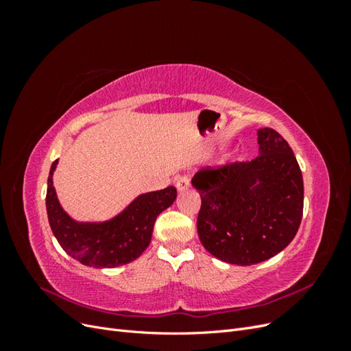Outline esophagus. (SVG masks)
Wrapping results in <instances>:
<instances>
[{
  "mask_svg": "<svg viewBox=\"0 0 351 351\" xmlns=\"http://www.w3.org/2000/svg\"><path fill=\"white\" fill-rule=\"evenodd\" d=\"M189 186H190V177L189 176H182V177L177 178L176 187H177V190H178L180 193L184 192V190H187Z\"/></svg>",
  "mask_w": 351,
  "mask_h": 351,
  "instance_id": "obj_1",
  "label": "esophagus"
}]
</instances>
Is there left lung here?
Wrapping results in <instances>:
<instances>
[{"label": "left lung", "mask_w": 351, "mask_h": 351, "mask_svg": "<svg viewBox=\"0 0 351 351\" xmlns=\"http://www.w3.org/2000/svg\"><path fill=\"white\" fill-rule=\"evenodd\" d=\"M259 155L199 171L197 234L217 259L247 267L271 259L294 239L303 215V177L284 137L258 130Z\"/></svg>", "instance_id": "1"}]
</instances>
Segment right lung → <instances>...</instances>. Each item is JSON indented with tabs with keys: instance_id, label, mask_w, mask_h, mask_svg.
Instances as JSON below:
<instances>
[{
	"instance_id": "obj_1",
	"label": "right lung",
	"mask_w": 351,
	"mask_h": 351,
	"mask_svg": "<svg viewBox=\"0 0 351 351\" xmlns=\"http://www.w3.org/2000/svg\"><path fill=\"white\" fill-rule=\"evenodd\" d=\"M57 164L58 159L48 176L47 214L62 250L92 268H115L139 258L149 246L156 217L174 204L176 187L142 193L111 219L83 222L73 219L60 204L52 182Z\"/></svg>"
}]
</instances>
